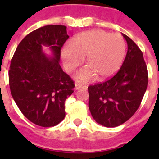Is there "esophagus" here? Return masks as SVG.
<instances>
[{
  "label": "esophagus",
  "instance_id": "1",
  "mask_svg": "<svg viewBox=\"0 0 159 159\" xmlns=\"http://www.w3.org/2000/svg\"><path fill=\"white\" fill-rule=\"evenodd\" d=\"M84 88V86L83 85V84H78V83H76V84H75V90H79V89H80V88Z\"/></svg>",
  "mask_w": 159,
  "mask_h": 159
}]
</instances>
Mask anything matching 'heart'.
<instances>
[{"instance_id":"obj_1","label":"heart","mask_w":159,"mask_h":159,"mask_svg":"<svg viewBox=\"0 0 159 159\" xmlns=\"http://www.w3.org/2000/svg\"><path fill=\"white\" fill-rule=\"evenodd\" d=\"M126 43L119 34L102 29L84 32L77 35L71 43H66L61 51L63 63L67 71H72L87 56L88 65L75 74L80 82L86 83L96 77L103 80L113 75L121 66L125 57Z\"/></svg>"}]
</instances>
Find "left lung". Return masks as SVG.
Wrapping results in <instances>:
<instances>
[{"label": "left lung", "mask_w": 159, "mask_h": 159, "mask_svg": "<svg viewBox=\"0 0 159 159\" xmlns=\"http://www.w3.org/2000/svg\"><path fill=\"white\" fill-rule=\"evenodd\" d=\"M127 56L120 69L103 83L88 87V107L99 124L115 127L132 117L139 107L148 84L147 64L139 48L127 35Z\"/></svg>", "instance_id": "obj_1"}]
</instances>
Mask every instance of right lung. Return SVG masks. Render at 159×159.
Listing matches in <instances>:
<instances>
[{
    "mask_svg": "<svg viewBox=\"0 0 159 159\" xmlns=\"http://www.w3.org/2000/svg\"><path fill=\"white\" fill-rule=\"evenodd\" d=\"M68 37L64 25H46L25 36L12 57L8 71L12 96L24 116L40 127L62 121L64 102L74 92V81L60 65L61 48ZM43 46L49 47L52 57L44 54Z\"/></svg>",
    "mask_w": 159,
    "mask_h": 159,
    "instance_id": "obj_1",
    "label": "right lung"
}]
</instances>
